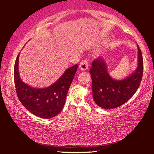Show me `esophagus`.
<instances>
[{"label": "esophagus", "mask_w": 154, "mask_h": 154, "mask_svg": "<svg viewBox=\"0 0 154 154\" xmlns=\"http://www.w3.org/2000/svg\"><path fill=\"white\" fill-rule=\"evenodd\" d=\"M79 68L83 71H86L88 68V61L87 60H83L80 62Z\"/></svg>", "instance_id": "obj_1"}]
</instances>
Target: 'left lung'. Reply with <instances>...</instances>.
Returning <instances> with one entry per match:
<instances>
[{"instance_id": "1", "label": "left lung", "mask_w": 154, "mask_h": 154, "mask_svg": "<svg viewBox=\"0 0 154 154\" xmlns=\"http://www.w3.org/2000/svg\"><path fill=\"white\" fill-rule=\"evenodd\" d=\"M138 57L136 69L122 79L111 77L103 57L92 62L90 73L92 80V90L94 102L100 107L110 109L123 105L134 94L142 79L143 60L141 51L137 45Z\"/></svg>"}]
</instances>
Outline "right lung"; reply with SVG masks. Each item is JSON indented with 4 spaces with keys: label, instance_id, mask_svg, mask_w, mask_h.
I'll use <instances>...</instances> for the list:
<instances>
[{
    "label": "right lung",
    "instance_id": "right-lung-1",
    "mask_svg": "<svg viewBox=\"0 0 154 154\" xmlns=\"http://www.w3.org/2000/svg\"><path fill=\"white\" fill-rule=\"evenodd\" d=\"M19 56L14 66V82L18 98L24 107L35 116L50 119L62 111L66 94L73 79L78 65L69 67L61 77L48 88L30 86L21 79L19 72Z\"/></svg>",
    "mask_w": 154,
    "mask_h": 154
}]
</instances>
